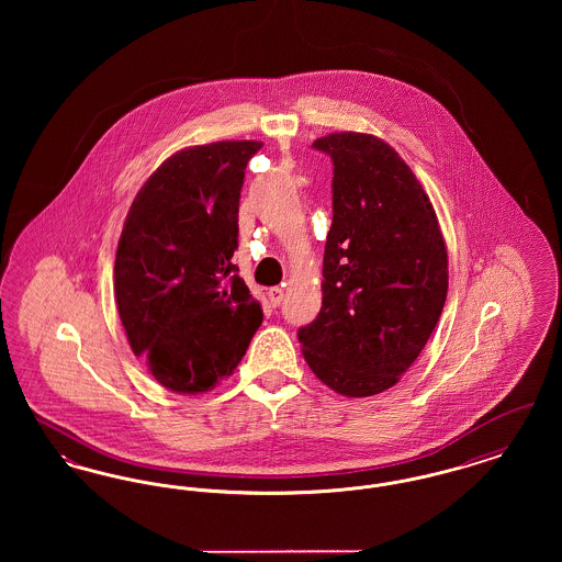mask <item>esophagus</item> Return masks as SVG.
Listing matches in <instances>:
<instances>
[{
  "instance_id": "1",
  "label": "esophagus",
  "mask_w": 562,
  "mask_h": 562,
  "mask_svg": "<svg viewBox=\"0 0 562 562\" xmlns=\"http://www.w3.org/2000/svg\"><path fill=\"white\" fill-rule=\"evenodd\" d=\"M282 296H284V291H282L280 286H273V289H269L268 291L269 303H271L273 307H278V305L282 303Z\"/></svg>"
}]
</instances>
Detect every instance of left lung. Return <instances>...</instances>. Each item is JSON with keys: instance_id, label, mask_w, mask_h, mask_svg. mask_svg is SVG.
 Masks as SVG:
<instances>
[{"instance_id": "left-lung-1", "label": "left lung", "mask_w": 562, "mask_h": 562, "mask_svg": "<svg viewBox=\"0 0 562 562\" xmlns=\"http://www.w3.org/2000/svg\"><path fill=\"white\" fill-rule=\"evenodd\" d=\"M333 160L322 307L299 328L303 358L348 398L398 383L426 348L449 291L447 246L428 193L373 134L314 140Z\"/></svg>"}]
</instances>
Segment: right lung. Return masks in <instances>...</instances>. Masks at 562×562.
Masks as SVG:
<instances>
[{"instance_id":"right-lung-1","label":"right lung","mask_w":562,"mask_h":562,"mask_svg":"<svg viewBox=\"0 0 562 562\" xmlns=\"http://www.w3.org/2000/svg\"><path fill=\"white\" fill-rule=\"evenodd\" d=\"M259 140L177 151L145 181L115 252V301L134 356L177 394L234 373L263 312L238 268L244 170Z\"/></svg>"}]
</instances>
